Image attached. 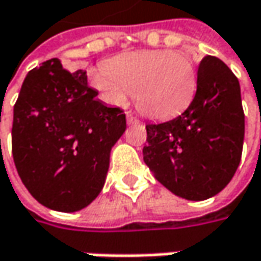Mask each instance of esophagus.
Returning a JSON list of instances; mask_svg holds the SVG:
<instances>
[{
	"instance_id": "obj_1",
	"label": "esophagus",
	"mask_w": 261,
	"mask_h": 261,
	"mask_svg": "<svg viewBox=\"0 0 261 261\" xmlns=\"http://www.w3.org/2000/svg\"><path fill=\"white\" fill-rule=\"evenodd\" d=\"M127 122H128V124L131 125V124H139L140 121H139V119H137V118H136L133 113H130V112H128V113H127Z\"/></svg>"
}]
</instances>
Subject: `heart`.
I'll return each instance as SVG.
<instances>
[{
	"label": "heart",
	"instance_id": "1",
	"mask_svg": "<svg viewBox=\"0 0 261 261\" xmlns=\"http://www.w3.org/2000/svg\"><path fill=\"white\" fill-rule=\"evenodd\" d=\"M91 85L110 105H122L131 91L145 116L164 119L188 106L197 86V71L185 54L137 50L121 54L89 74Z\"/></svg>",
	"mask_w": 261,
	"mask_h": 261
}]
</instances>
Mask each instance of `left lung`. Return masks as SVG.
<instances>
[{
    "label": "left lung",
    "instance_id": "obj_1",
    "mask_svg": "<svg viewBox=\"0 0 261 261\" xmlns=\"http://www.w3.org/2000/svg\"><path fill=\"white\" fill-rule=\"evenodd\" d=\"M143 160L155 179L187 200H206L231 180L242 156L245 115L241 86L217 57H204L197 91L179 116L146 125Z\"/></svg>",
    "mask_w": 261,
    "mask_h": 261
}]
</instances>
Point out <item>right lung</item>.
<instances>
[{
	"mask_svg": "<svg viewBox=\"0 0 261 261\" xmlns=\"http://www.w3.org/2000/svg\"><path fill=\"white\" fill-rule=\"evenodd\" d=\"M86 71L44 61L22 83L13 110L12 152L27 190L43 206L76 212L106 180L110 149L127 128L125 113L107 107Z\"/></svg>",
	"mask_w": 261,
	"mask_h": 261,
	"instance_id": "obj_1",
	"label": "right lung"
}]
</instances>
